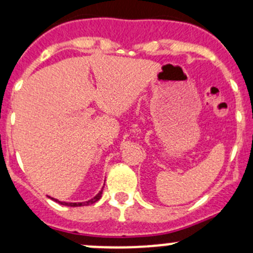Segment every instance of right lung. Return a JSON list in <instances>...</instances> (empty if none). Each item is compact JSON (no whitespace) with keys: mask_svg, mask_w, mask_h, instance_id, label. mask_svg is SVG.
Segmentation results:
<instances>
[{"mask_svg":"<svg viewBox=\"0 0 253 253\" xmlns=\"http://www.w3.org/2000/svg\"><path fill=\"white\" fill-rule=\"evenodd\" d=\"M104 185H105V183H104ZM103 190H104V186H103V188H101V190L99 191V193H98V195L95 196V197H93V198H91V200L85 201V202L71 203V202H61V201L56 200V198H51V200H53V201H55V202L60 203V205H62V206H67V207H82V206H89V205H93V203L98 202V201L100 200V198H101V195H103Z\"/></svg>","mask_w":253,"mask_h":253,"instance_id":"right-lung-1","label":"right lung"}]
</instances>
